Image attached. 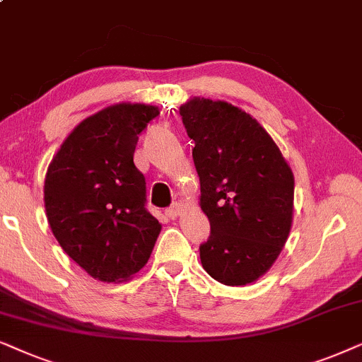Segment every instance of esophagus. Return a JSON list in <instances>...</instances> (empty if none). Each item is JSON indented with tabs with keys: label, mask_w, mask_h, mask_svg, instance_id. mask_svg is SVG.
Wrapping results in <instances>:
<instances>
[{
	"label": "esophagus",
	"mask_w": 362,
	"mask_h": 362,
	"mask_svg": "<svg viewBox=\"0 0 362 362\" xmlns=\"http://www.w3.org/2000/svg\"><path fill=\"white\" fill-rule=\"evenodd\" d=\"M182 210H184V206H182L180 204H173L170 209L165 210V215L168 216V218H177V216L182 215Z\"/></svg>",
	"instance_id": "34e87169"
}]
</instances>
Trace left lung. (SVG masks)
I'll list each match as a JSON object with an SVG mask.
<instances>
[{
	"label": "left lung",
	"instance_id": "1",
	"mask_svg": "<svg viewBox=\"0 0 362 362\" xmlns=\"http://www.w3.org/2000/svg\"><path fill=\"white\" fill-rule=\"evenodd\" d=\"M200 177V209L210 238L202 267L226 286L262 278L285 247L293 223L295 177L272 136L243 109L190 98L180 105Z\"/></svg>",
	"mask_w": 362,
	"mask_h": 362
}]
</instances>
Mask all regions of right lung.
I'll use <instances>...</instances> for the list:
<instances>
[{"label":"right lung","mask_w":362,"mask_h":362,"mask_svg":"<svg viewBox=\"0 0 362 362\" xmlns=\"http://www.w3.org/2000/svg\"><path fill=\"white\" fill-rule=\"evenodd\" d=\"M156 105L119 103L72 129L45 178L46 216L61 248L90 276L122 283L146 267L162 225L146 209L134 165Z\"/></svg>","instance_id":"obj_1"}]
</instances>
